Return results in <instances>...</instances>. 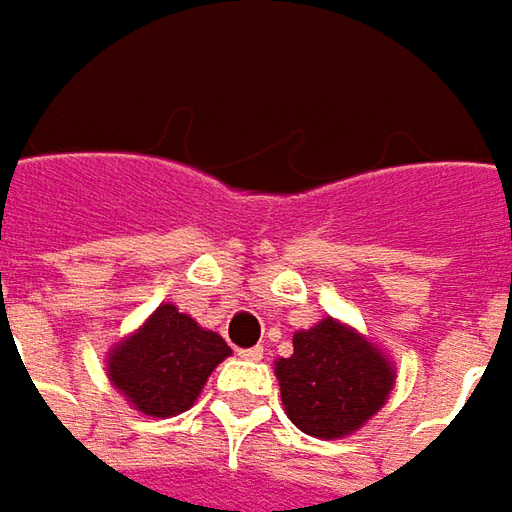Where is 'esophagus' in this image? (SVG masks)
Wrapping results in <instances>:
<instances>
[{"instance_id":"34e87169","label":"esophagus","mask_w":512,"mask_h":512,"mask_svg":"<svg viewBox=\"0 0 512 512\" xmlns=\"http://www.w3.org/2000/svg\"><path fill=\"white\" fill-rule=\"evenodd\" d=\"M239 356L247 359V362H259V359L265 356V350H262V347H245V350H239Z\"/></svg>"}]
</instances>
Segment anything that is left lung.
<instances>
[{"instance_id": "8db88e82", "label": "left lung", "mask_w": 512, "mask_h": 512, "mask_svg": "<svg viewBox=\"0 0 512 512\" xmlns=\"http://www.w3.org/2000/svg\"><path fill=\"white\" fill-rule=\"evenodd\" d=\"M290 422L313 439H344L370 422L396 387V364L370 336L333 316L296 330L293 353L276 359Z\"/></svg>"}]
</instances>
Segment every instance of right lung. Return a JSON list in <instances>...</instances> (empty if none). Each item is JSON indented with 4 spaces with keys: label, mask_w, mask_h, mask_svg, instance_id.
Segmentation results:
<instances>
[{
    "label": "right lung",
    "mask_w": 512,
    "mask_h": 512,
    "mask_svg": "<svg viewBox=\"0 0 512 512\" xmlns=\"http://www.w3.org/2000/svg\"><path fill=\"white\" fill-rule=\"evenodd\" d=\"M230 353L219 333L162 302L133 333L110 344L105 370L133 410L170 419L193 407L207 376Z\"/></svg>",
    "instance_id": "right-lung-1"
}]
</instances>
